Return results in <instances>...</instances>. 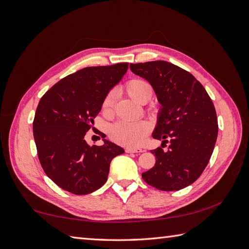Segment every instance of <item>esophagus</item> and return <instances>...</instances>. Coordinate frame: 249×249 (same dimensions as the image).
<instances>
[{
  "mask_svg": "<svg viewBox=\"0 0 249 249\" xmlns=\"http://www.w3.org/2000/svg\"><path fill=\"white\" fill-rule=\"evenodd\" d=\"M126 153H142L143 150L142 149H131V147H127V149H125Z\"/></svg>",
  "mask_w": 249,
  "mask_h": 249,
  "instance_id": "34e87169",
  "label": "esophagus"
}]
</instances>
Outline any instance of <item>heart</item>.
Listing matches in <instances>:
<instances>
[{"label":"heart","mask_w":249,"mask_h":249,"mask_svg":"<svg viewBox=\"0 0 249 249\" xmlns=\"http://www.w3.org/2000/svg\"><path fill=\"white\" fill-rule=\"evenodd\" d=\"M124 91L130 98L139 104H146L152 98L153 88L144 79L133 78L124 84ZM115 95L112 91L105 95L102 111L106 115L112 114ZM150 131V125L145 121L118 122L109 128V137L115 143L127 147H137L144 141Z\"/></svg>","instance_id":"b5f03b06"}]
</instances>
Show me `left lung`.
Masks as SVG:
<instances>
[{"instance_id": "8db88e82", "label": "left lung", "mask_w": 249, "mask_h": 249, "mask_svg": "<svg viewBox=\"0 0 249 249\" xmlns=\"http://www.w3.org/2000/svg\"><path fill=\"white\" fill-rule=\"evenodd\" d=\"M130 70L151 83L161 109L153 138L161 147L151 152L154 167L142 178L163 192L193 184L205 167L218 134L217 115L212 99L192 73L166 61L130 64ZM169 142L167 151L162 147Z\"/></svg>"}]
</instances>
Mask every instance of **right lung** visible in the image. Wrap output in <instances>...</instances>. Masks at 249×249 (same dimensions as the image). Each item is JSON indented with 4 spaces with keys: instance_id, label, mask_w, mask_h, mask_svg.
Wrapping results in <instances>:
<instances>
[{
    "instance_id": "1",
    "label": "right lung",
    "mask_w": 249,
    "mask_h": 249,
    "mask_svg": "<svg viewBox=\"0 0 249 249\" xmlns=\"http://www.w3.org/2000/svg\"><path fill=\"white\" fill-rule=\"evenodd\" d=\"M127 70L128 63L82 68L40 98L33 122L37 155L48 178L66 192L88 195L102 187L111 160L124 153L107 140L89 146L84 136L94 130L105 95Z\"/></svg>"
}]
</instances>
